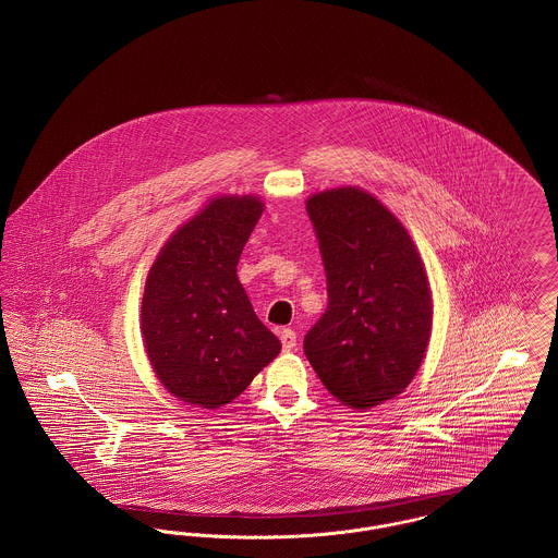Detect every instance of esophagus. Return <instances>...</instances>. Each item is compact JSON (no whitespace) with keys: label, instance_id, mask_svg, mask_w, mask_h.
<instances>
[{"label":"esophagus","instance_id":"1","mask_svg":"<svg viewBox=\"0 0 558 558\" xmlns=\"http://www.w3.org/2000/svg\"><path fill=\"white\" fill-rule=\"evenodd\" d=\"M280 341H282V350L291 352L296 345V335L293 328H282L280 330Z\"/></svg>","mask_w":558,"mask_h":558}]
</instances>
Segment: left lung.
<instances>
[{"label": "left lung", "mask_w": 558, "mask_h": 558, "mask_svg": "<svg viewBox=\"0 0 558 558\" xmlns=\"http://www.w3.org/2000/svg\"><path fill=\"white\" fill-rule=\"evenodd\" d=\"M327 274V312L303 352L328 392L371 409L402 392L426 356L432 295L402 223L377 197L339 187L307 197Z\"/></svg>", "instance_id": "1"}]
</instances>
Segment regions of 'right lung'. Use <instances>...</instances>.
<instances>
[{
	"mask_svg": "<svg viewBox=\"0 0 558 558\" xmlns=\"http://www.w3.org/2000/svg\"><path fill=\"white\" fill-rule=\"evenodd\" d=\"M263 213L255 196L210 199L174 231L149 269L141 332L168 392L219 409L248 388L280 354L257 318L235 267Z\"/></svg>",
	"mask_w": 558,
	"mask_h": 558,
	"instance_id": "obj_1",
	"label": "right lung"
}]
</instances>
